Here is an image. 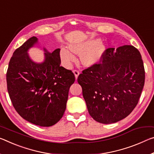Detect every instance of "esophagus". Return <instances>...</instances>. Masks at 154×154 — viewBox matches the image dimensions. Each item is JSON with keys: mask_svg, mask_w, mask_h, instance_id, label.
Masks as SVG:
<instances>
[{"mask_svg": "<svg viewBox=\"0 0 154 154\" xmlns=\"http://www.w3.org/2000/svg\"><path fill=\"white\" fill-rule=\"evenodd\" d=\"M73 73H74V75H75V79H77V77H78V76H79V72L78 71V70H73Z\"/></svg>", "mask_w": 154, "mask_h": 154, "instance_id": "obj_1", "label": "esophagus"}]
</instances>
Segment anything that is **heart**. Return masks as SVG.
Here are the masks:
<instances>
[{
	"mask_svg": "<svg viewBox=\"0 0 154 154\" xmlns=\"http://www.w3.org/2000/svg\"><path fill=\"white\" fill-rule=\"evenodd\" d=\"M106 47L99 40H90L84 42L70 44L69 49L66 47L61 48L60 57L66 66H69L75 60L74 54H80V61L84 66H89L96 64L103 57Z\"/></svg>",
	"mask_w": 154,
	"mask_h": 154,
	"instance_id": "1",
	"label": "heart"
}]
</instances>
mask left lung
<instances>
[{
  "mask_svg": "<svg viewBox=\"0 0 154 154\" xmlns=\"http://www.w3.org/2000/svg\"><path fill=\"white\" fill-rule=\"evenodd\" d=\"M140 52L131 45L108 48L101 64L83 70L77 82L90 115L110 124L128 116L137 105L145 84Z\"/></svg>",
  "mask_w": 154,
  "mask_h": 154,
  "instance_id": "1",
  "label": "left lung"
}]
</instances>
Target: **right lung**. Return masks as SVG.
<instances>
[{
  "instance_id": "add662e5",
  "label": "right lung",
  "mask_w": 154,
  "mask_h": 154,
  "mask_svg": "<svg viewBox=\"0 0 154 154\" xmlns=\"http://www.w3.org/2000/svg\"><path fill=\"white\" fill-rule=\"evenodd\" d=\"M38 44L33 36L14 52L7 72V90L21 117L34 125L50 127L64 115L75 77L71 70L60 66V48L50 53L44 47V61L34 62L28 51Z\"/></svg>"
}]
</instances>
